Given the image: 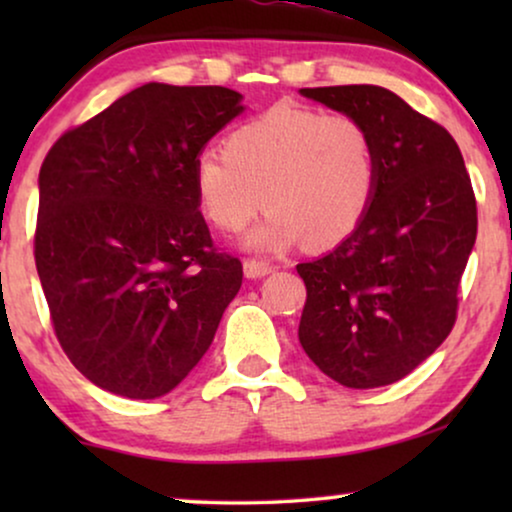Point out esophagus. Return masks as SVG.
I'll use <instances>...</instances> for the list:
<instances>
[{
    "label": "esophagus",
    "instance_id": "34e87169",
    "mask_svg": "<svg viewBox=\"0 0 512 512\" xmlns=\"http://www.w3.org/2000/svg\"><path fill=\"white\" fill-rule=\"evenodd\" d=\"M272 272V265L265 263V261H256V258H247L244 261V275L249 279H258V277H265Z\"/></svg>",
    "mask_w": 512,
    "mask_h": 512
}]
</instances>
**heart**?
I'll return each mask as SVG.
<instances>
[{
    "mask_svg": "<svg viewBox=\"0 0 512 512\" xmlns=\"http://www.w3.org/2000/svg\"><path fill=\"white\" fill-rule=\"evenodd\" d=\"M377 179L366 123L289 102L237 125L223 151H202L193 167L202 212L223 233H240L263 202L270 207L247 240L258 251L289 249L303 237L314 249L338 247L366 219Z\"/></svg>",
    "mask_w": 512,
    "mask_h": 512,
    "instance_id": "1",
    "label": "heart"
}]
</instances>
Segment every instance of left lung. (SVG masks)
Segmentation results:
<instances>
[{
	"label": "left lung",
	"mask_w": 512,
	"mask_h": 512,
	"mask_svg": "<svg viewBox=\"0 0 512 512\" xmlns=\"http://www.w3.org/2000/svg\"><path fill=\"white\" fill-rule=\"evenodd\" d=\"M366 123L380 179L366 219L296 270L307 286L298 338L321 373L352 389L398 382L450 335L478 205L443 125L380 86L300 88Z\"/></svg>",
	"instance_id": "8db88e82"
}]
</instances>
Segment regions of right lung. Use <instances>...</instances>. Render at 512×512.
Returning <instances> with one entry per match:
<instances>
[{
  "instance_id": "1",
  "label": "right lung",
  "mask_w": 512,
  "mask_h": 512,
  "mask_svg": "<svg viewBox=\"0 0 512 512\" xmlns=\"http://www.w3.org/2000/svg\"><path fill=\"white\" fill-rule=\"evenodd\" d=\"M240 100L223 86L146 83L41 163L34 261L55 338L111 394L172 391L240 291V258L214 247L193 184L195 158Z\"/></svg>"
}]
</instances>
